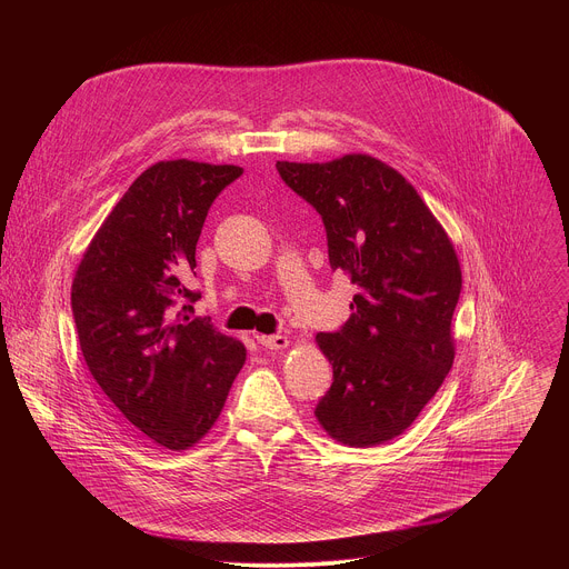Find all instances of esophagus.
<instances>
[{
	"instance_id": "obj_1",
	"label": "esophagus",
	"mask_w": 569,
	"mask_h": 569,
	"mask_svg": "<svg viewBox=\"0 0 569 569\" xmlns=\"http://www.w3.org/2000/svg\"><path fill=\"white\" fill-rule=\"evenodd\" d=\"M257 342L261 347H266V349H272V351L288 347V338L286 336H257Z\"/></svg>"
}]
</instances>
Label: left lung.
<instances>
[{
	"mask_svg": "<svg viewBox=\"0 0 569 569\" xmlns=\"http://www.w3.org/2000/svg\"><path fill=\"white\" fill-rule=\"evenodd\" d=\"M277 171L321 216L329 263L356 286L345 327L317 336L333 385L315 417L347 446H378L415 423L452 367L455 248L415 187L380 159L277 161Z\"/></svg>",
	"mask_w": 569,
	"mask_h": 569,
	"instance_id": "8db88e82",
	"label": "left lung"
}]
</instances>
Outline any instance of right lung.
<instances>
[{
	"mask_svg": "<svg viewBox=\"0 0 569 569\" xmlns=\"http://www.w3.org/2000/svg\"><path fill=\"white\" fill-rule=\"evenodd\" d=\"M240 167L157 161L143 171L78 266L71 312L80 351L117 412L169 450L200 441L246 362V347L209 317H191L187 288L213 200Z\"/></svg>",
	"mask_w": 569,
	"mask_h": 569,
	"instance_id": "right-lung-1",
	"label": "right lung"
}]
</instances>
